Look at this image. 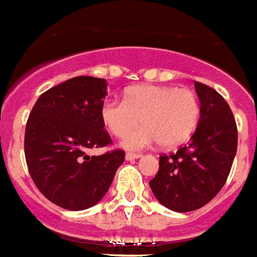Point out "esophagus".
<instances>
[{"mask_svg": "<svg viewBox=\"0 0 257 257\" xmlns=\"http://www.w3.org/2000/svg\"><path fill=\"white\" fill-rule=\"evenodd\" d=\"M142 157V154H134V153H126L125 158L126 161H134V159H138V158Z\"/></svg>", "mask_w": 257, "mask_h": 257, "instance_id": "1", "label": "esophagus"}]
</instances>
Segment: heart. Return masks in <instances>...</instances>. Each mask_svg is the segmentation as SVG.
<instances>
[{"instance_id":"obj_1","label":"heart","mask_w":257,"mask_h":257,"mask_svg":"<svg viewBox=\"0 0 257 257\" xmlns=\"http://www.w3.org/2000/svg\"><path fill=\"white\" fill-rule=\"evenodd\" d=\"M196 92L173 85H136L123 94V100L107 99L100 107L104 126L115 138H125L142 119L145 126L123 140L131 150L158 142L172 148L191 138L200 118Z\"/></svg>"}]
</instances>
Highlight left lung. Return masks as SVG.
I'll return each instance as SVG.
<instances>
[{"instance_id": "obj_1", "label": "left lung", "mask_w": 257, "mask_h": 257, "mask_svg": "<svg viewBox=\"0 0 257 257\" xmlns=\"http://www.w3.org/2000/svg\"><path fill=\"white\" fill-rule=\"evenodd\" d=\"M200 119L189 143L176 154L159 157L150 181L158 201L169 210L189 212L210 203L225 185L237 153V125L223 96L195 81Z\"/></svg>"}]
</instances>
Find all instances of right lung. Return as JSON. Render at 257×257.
<instances>
[{
	"instance_id": "right-lung-1",
	"label": "right lung",
	"mask_w": 257,
	"mask_h": 257,
	"mask_svg": "<svg viewBox=\"0 0 257 257\" xmlns=\"http://www.w3.org/2000/svg\"><path fill=\"white\" fill-rule=\"evenodd\" d=\"M106 88L104 79L77 76L43 92L28 117L24 153L30 176L43 196L65 210L95 206L125 159L122 150L87 154L111 144L100 117Z\"/></svg>"
}]
</instances>
